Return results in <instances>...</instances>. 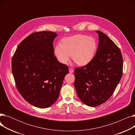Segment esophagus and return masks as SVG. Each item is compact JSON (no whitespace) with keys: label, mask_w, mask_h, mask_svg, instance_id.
Listing matches in <instances>:
<instances>
[{"label":"esophagus","mask_w":135,"mask_h":135,"mask_svg":"<svg viewBox=\"0 0 135 135\" xmlns=\"http://www.w3.org/2000/svg\"><path fill=\"white\" fill-rule=\"evenodd\" d=\"M73 72H74V70H73V69H72V68H69V73H73Z\"/></svg>","instance_id":"1"}]
</instances>
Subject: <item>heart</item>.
<instances>
[{
	"instance_id": "obj_1",
	"label": "heart",
	"mask_w": 135,
	"mask_h": 135,
	"mask_svg": "<svg viewBox=\"0 0 135 135\" xmlns=\"http://www.w3.org/2000/svg\"><path fill=\"white\" fill-rule=\"evenodd\" d=\"M97 47V42L94 38L78 34L64 39L62 45H57L55 54L59 62L64 65L69 62L72 55L73 60L78 65L83 66L93 60Z\"/></svg>"
}]
</instances>
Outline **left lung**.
Here are the masks:
<instances>
[{"label":"left lung","instance_id":"8db88e82","mask_svg":"<svg viewBox=\"0 0 135 135\" xmlns=\"http://www.w3.org/2000/svg\"><path fill=\"white\" fill-rule=\"evenodd\" d=\"M98 46L93 60L74 70V87L80 100L90 107L105 102L123 74V60L119 47L107 35L97 31Z\"/></svg>","mask_w":135,"mask_h":135}]
</instances>
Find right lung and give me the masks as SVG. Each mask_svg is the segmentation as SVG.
<instances>
[{
	"instance_id": "add662e5",
	"label": "right lung",
	"mask_w": 135,
	"mask_h": 135,
	"mask_svg": "<svg viewBox=\"0 0 135 135\" xmlns=\"http://www.w3.org/2000/svg\"><path fill=\"white\" fill-rule=\"evenodd\" d=\"M53 32H35L18 45L11 61L16 88L25 100L40 108L57 100L68 67L54 56Z\"/></svg>"
}]
</instances>
